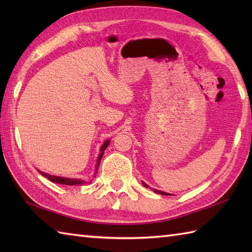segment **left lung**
Returning a JSON list of instances; mask_svg holds the SVG:
<instances>
[{"mask_svg": "<svg viewBox=\"0 0 252 252\" xmlns=\"http://www.w3.org/2000/svg\"><path fill=\"white\" fill-rule=\"evenodd\" d=\"M143 184H144V186H145V187H148L147 184H145V183H143ZM154 191L157 192V194H161V195H170V194H168V192H164V191H161V190H157V189H154Z\"/></svg>", "mask_w": 252, "mask_h": 252, "instance_id": "obj_1", "label": "left lung"}]
</instances>
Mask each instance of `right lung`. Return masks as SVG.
Masks as SVG:
<instances>
[{
    "label": "right lung",
    "instance_id": "obj_1",
    "mask_svg": "<svg viewBox=\"0 0 252 252\" xmlns=\"http://www.w3.org/2000/svg\"><path fill=\"white\" fill-rule=\"evenodd\" d=\"M109 144V141H107L104 143V145L101 146V153L99 155L98 157V161H97V168L99 165V162H100V159L101 157H103V154H104V151L107 148V146H108ZM42 175H44L45 178L49 179L50 181L54 182V183H58V184H63V185H78V184H82L84 183V181H81V180H77V179H67V178H60V176H54V175H50V174H46V173H43L41 172Z\"/></svg>",
    "mask_w": 252,
    "mask_h": 252
}]
</instances>
